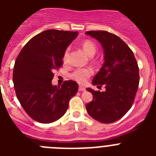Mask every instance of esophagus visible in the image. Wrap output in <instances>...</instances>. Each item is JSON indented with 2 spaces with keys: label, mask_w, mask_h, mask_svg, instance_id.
Listing matches in <instances>:
<instances>
[{
  "label": "esophagus",
  "mask_w": 156,
  "mask_h": 156,
  "mask_svg": "<svg viewBox=\"0 0 156 156\" xmlns=\"http://www.w3.org/2000/svg\"><path fill=\"white\" fill-rule=\"evenodd\" d=\"M85 90V87L83 86H80L79 87V91H84Z\"/></svg>",
  "instance_id": "1"
}]
</instances>
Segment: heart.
Returning a JSON list of instances; mask_svg holds the SVG:
<instances>
[{
    "label": "heart",
    "mask_w": 156,
    "mask_h": 156,
    "mask_svg": "<svg viewBox=\"0 0 156 156\" xmlns=\"http://www.w3.org/2000/svg\"><path fill=\"white\" fill-rule=\"evenodd\" d=\"M82 48L85 52L89 56H93L97 51V46L94 43L90 40H86L82 43ZM69 48H68L64 52L63 55V61L66 62L69 58ZM92 74V70L90 69H78L72 73L71 77L74 80L80 83H83L87 79L88 77L90 76Z\"/></svg>",
    "instance_id": "obj_1"
}]
</instances>
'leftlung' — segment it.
Returning a JSON list of instances; mask_svg holds the SVG:
<instances>
[{
    "label": "left lung",
    "mask_w": 156,
    "mask_h": 156,
    "mask_svg": "<svg viewBox=\"0 0 156 156\" xmlns=\"http://www.w3.org/2000/svg\"><path fill=\"white\" fill-rule=\"evenodd\" d=\"M102 45L105 62L94 77V85L105 91L87 88L93 100L87 104L88 114L102 123L121 119L131 108L139 85V68L133 51L118 36L107 31H87Z\"/></svg>",
    "instance_id": "1"
}]
</instances>
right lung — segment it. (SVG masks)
<instances>
[{
    "instance_id": "1",
    "label": "right lung",
    "mask_w": 156,
    "mask_h": 156,
    "mask_svg": "<svg viewBox=\"0 0 156 156\" xmlns=\"http://www.w3.org/2000/svg\"><path fill=\"white\" fill-rule=\"evenodd\" d=\"M78 32L48 30L27 42L19 54L13 69V83L23 109L37 122L50 123L66 112L78 84L66 80L53 86V71L62 67L66 48Z\"/></svg>"
}]
</instances>
